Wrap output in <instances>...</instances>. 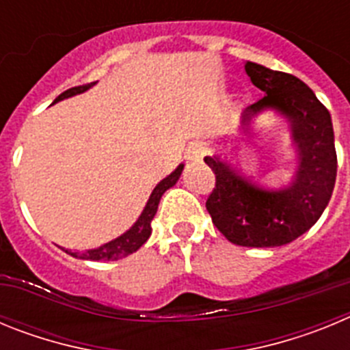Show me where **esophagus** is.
<instances>
[{
    "instance_id": "obj_1",
    "label": "esophagus",
    "mask_w": 350,
    "mask_h": 350,
    "mask_svg": "<svg viewBox=\"0 0 350 350\" xmlns=\"http://www.w3.org/2000/svg\"><path fill=\"white\" fill-rule=\"evenodd\" d=\"M205 156V145L202 142H193L189 147L185 148V159L194 163V161H202Z\"/></svg>"
}]
</instances>
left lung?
<instances>
[{
	"label": "left lung",
	"instance_id": "obj_1",
	"mask_svg": "<svg viewBox=\"0 0 350 350\" xmlns=\"http://www.w3.org/2000/svg\"><path fill=\"white\" fill-rule=\"evenodd\" d=\"M245 73L265 96L243 110L242 128L267 110L286 117L298 150V168L289 184L270 189L228 161L206 156L205 163L215 173L206 210L215 228L234 245L280 247L310 230L329 203L336 180L332 116L295 75L250 61Z\"/></svg>",
	"mask_w": 350,
	"mask_h": 350
}]
</instances>
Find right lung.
<instances>
[{"label": "right lung", "mask_w": 350, "mask_h": 350, "mask_svg": "<svg viewBox=\"0 0 350 350\" xmlns=\"http://www.w3.org/2000/svg\"><path fill=\"white\" fill-rule=\"evenodd\" d=\"M96 82L88 83V85H79V88H71L68 91H64L63 94H59L54 100V103L61 100H66V98H71V96L80 94V92H85L88 89H91ZM184 170V165H178L177 168L170 173L168 177L163 178L159 184L154 187L152 194L148 196V202L145 205L144 212L140 213V217L137 219V222L129 228L126 233H122L120 237L113 238L110 242L103 243L101 247H96V249H89L85 252H70V250H64L73 258L85 259V261H117L120 258H126V256L137 252L142 245L148 240L150 233H152V228H150V222H152L154 215L157 212V205L161 202V196L177 184V180L180 178V173Z\"/></svg>", "instance_id": "right-lung-1"}]
</instances>
